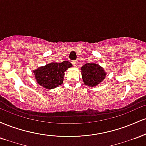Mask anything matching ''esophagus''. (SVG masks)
Instances as JSON below:
<instances>
[{
  "instance_id": "1",
  "label": "esophagus",
  "mask_w": 146,
  "mask_h": 146,
  "mask_svg": "<svg viewBox=\"0 0 146 146\" xmlns=\"http://www.w3.org/2000/svg\"><path fill=\"white\" fill-rule=\"evenodd\" d=\"M72 64H73V66H78V62H77V61H73V62H72Z\"/></svg>"
}]
</instances>
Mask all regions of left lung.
<instances>
[{
  "label": "left lung",
  "instance_id": "1",
  "mask_svg": "<svg viewBox=\"0 0 146 146\" xmlns=\"http://www.w3.org/2000/svg\"><path fill=\"white\" fill-rule=\"evenodd\" d=\"M82 78L84 84L89 87L98 86L106 76L103 67L95 63H86L81 68Z\"/></svg>",
  "mask_w": 146,
  "mask_h": 146
}]
</instances>
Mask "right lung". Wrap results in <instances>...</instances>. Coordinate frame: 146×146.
<instances>
[{
    "instance_id": "right-lung-1",
    "label": "right lung",
    "mask_w": 146,
    "mask_h": 146,
    "mask_svg": "<svg viewBox=\"0 0 146 146\" xmlns=\"http://www.w3.org/2000/svg\"><path fill=\"white\" fill-rule=\"evenodd\" d=\"M73 65L68 61L51 62L33 70L37 83L46 89H53L62 84L64 72Z\"/></svg>"
}]
</instances>
